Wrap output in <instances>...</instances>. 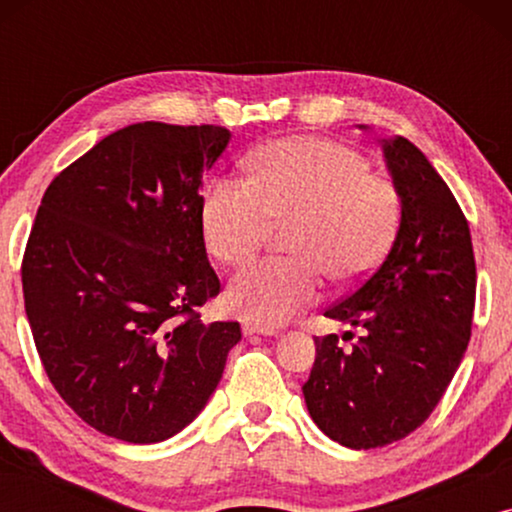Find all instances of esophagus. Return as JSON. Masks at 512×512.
<instances>
[{"mask_svg":"<svg viewBox=\"0 0 512 512\" xmlns=\"http://www.w3.org/2000/svg\"><path fill=\"white\" fill-rule=\"evenodd\" d=\"M242 331H244V335H265V338H270V335H277L279 331L277 328H270V326H263V324H251V321H247V324L242 326Z\"/></svg>","mask_w":512,"mask_h":512,"instance_id":"esophagus-1","label":"esophagus"}]
</instances>
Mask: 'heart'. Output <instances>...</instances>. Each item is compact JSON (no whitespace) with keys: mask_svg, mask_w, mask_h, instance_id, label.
<instances>
[{"mask_svg":"<svg viewBox=\"0 0 512 512\" xmlns=\"http://www.w3.org/2000/svg\"><path fill=\"white\" fill-rule=\"evenodd\" d=\"M251 179H216L202 200V237L216 261L242 265L289 223V258H265L228 286V305L277 326L319 298L324 272L359 282L394 242L401 200L359 151L321 137H282L249 158Z\"/></svg>","mask_w":512,"mask_h":512,"instance_id":"heart-1","label":"heart"}]
</instances>
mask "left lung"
<instances>
[{
  "label": "left lung",
  "instance_id": "left-lung-1",
  "mask_svg": "<svg viewBox=\"0 0 512 512\" xmlns=\"http://www.w3.org/2000/svg\"><path fill=\"white\" fill-rule=\"evenodd\" d=\"M382 151L401 226L384 261L324 312L361 335L349 347L335 333L314 338L317 359L303 384L314 424L352 450L394 443L429 419L464 359L475 307L473 242L459 202L405 137L384 139Z\"/></svg>",
  "mask_w": 512,
  "mask_h": 512
}]
</instances>
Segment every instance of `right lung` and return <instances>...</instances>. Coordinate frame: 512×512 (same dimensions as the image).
<instances>
[{
    "mask_svg": "<svg viewBox=\"0 0 512 512\" xmlns=\"http://www.w3.org/2000/svg\"><path fill=\"white\" fill-rule=\"evenodd\" d=\"M228 142L221 125H128L41 198L20 268L27 321L55 391L104 436L172 438L242 338L237 321L198 312L221 291L200 186Z\"/></svg>",
    "mask_w": 512,
    "mask_h": 512,
    "instance_id": "right-lung-1",
    "label": "right lung"
}]
</instances>
